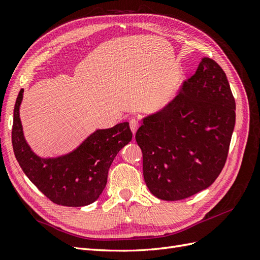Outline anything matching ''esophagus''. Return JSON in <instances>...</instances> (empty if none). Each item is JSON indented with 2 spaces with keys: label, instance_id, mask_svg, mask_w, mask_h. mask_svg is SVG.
<instances>
[{
  "label": "esophagus",
  "instance_id": "1",
  "mask_svg": "<svg viewBox=\"0 0 260 260\" xmlns=\"http://www.w3.org/2000/svg\"><path fill=\"white\" fill-rule=\"evenodd\" d=\"M129 127H131V129H132L133 134H135L136 131H137L138 127H139L138 119H136V118H131V119H129Z\"/></svg>",
  "mask_w": 260,
  "mask_h": 260
}]
</instances>
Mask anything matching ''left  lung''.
<instances>
[{
	"mask_svg": "<svg viewBox=\"0 0 260 260\" xmlns=\"http://www.w3.org/2000/svg\"><path fill=\"white\" fill-rule=\"evenodd\" d=\"M235 109L225 72L213 59L203 58L178 95L143 118L136 132L144 179L152 194L177 201L215 181L228 158Z\"/></svg>",
	"mask_w": 260,
	"mask_h": 260,
	"instance_id": "8db88e82",
	"label": "left lung"
}]
</instances>
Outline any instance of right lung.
Masks as SVG:
<instances>
[{"label": "right lung", "mask_w": 260, "mask_h": 260, "mask_svg": "<svg viewBox=\"0 0 260 260\" xmlns=\"http://www.w3.org/2000/svg\"><path fill=\"white\" fill-rule=\"evenodd\" d=\"M24 90L14 106L12 144L17 161L29 180L50 201L64 206H84L101 196L108 174L117 152L131 141L127 122L111 128L96 129L69 154L56 158H41L25 141L19 118Z\"/></svg>", "instance_id": "1"}]
</instances>
